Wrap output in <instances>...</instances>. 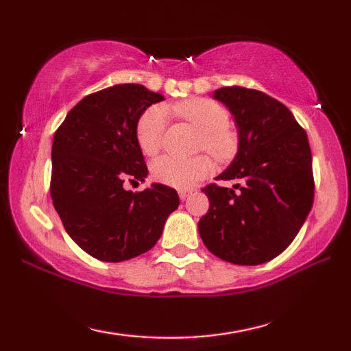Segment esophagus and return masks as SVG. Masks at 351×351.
Wrapping results in <instances>:
<instances>
[{
  "instance_id": "34e87169",
  "label": "esophagus",
  "mask_w": 351,
  "mask_h": 351,
  "mask_svg": "<svg viewBox=\"0 0 351 351\" xmlns=\"http://www.w3.org/2000/svg\"><path fill=\"white\" fill-rule=\"evenodd\" d=\"M178 195H180V198L184 201V199H187L190 195H192V190H180Z\"/></svg>"
}]
</instances>
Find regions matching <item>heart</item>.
Segmentation results:
<instances>
[{
	"mask_svg": "<svg viewBox=\"0 0 351 351\" xmlns=\"http://www.w3.org/2000/svg\"><path fill=\"white\" fill-rule=\"evenodd\" d=\"M171 111L203 133L201 148H206L218 161H226L234 156L237 136L228 127L229 112L223 105L210 99L193 97L175 104ZM167 122L169 111L162 105H153L142 112L136 128V138L142 153L147 156H153L161 150ZM152 170L159 182L173 189L187 190L209 176L213 165L207 156L190 159L162 156L154 161Z\"/></svg>",
	"mask_w": 351,
	"mask_h": 351,
	"instance_id": "b5f03b06",
	"label": "heart"
}]
</instances>
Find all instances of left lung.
<instances>
[{
	"label": "left lung",
	"mask_w": 351,
	"mask_h": 351,
	"mask_svg": "<svg viewBox=\"0 0 351 351\" xmlns=\"http://www.w3.org/2000/svg\"><path fill=\"white\" fill-rule=\"evenodd\" d=\"M212 97L230 111L239 133L235 158L217 180L241 186L203 189L210 206L198 223L199 237L229 263H266L291 245L313 207L306 133L287 106L261 91L224 86Z\"/></svg>",
	"instance_id": "obj_1"
}]
</instances>
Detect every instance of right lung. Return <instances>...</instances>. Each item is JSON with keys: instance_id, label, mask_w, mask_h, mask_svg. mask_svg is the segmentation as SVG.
I'll list each match as a JSON object with an SVG mask.
<instances>
[{"instance_id": "right-lung-1", "label": "right lung", "mask_w": 351, "mask_h": 351, "mask_svg": "<svg viewBox=\"0 0 351 351\" xmlns=\"http://www.w3.org/2000/svg\"><path fill=\"white\" fill-rule=\"evenodd\" d=\"M161 100L136 83L105 88L83 97L54 134L52 204L68 235L94 258L117 263L147 252L180 206L176 190L164 184L136 193L123 187L148 175L136 128Z\"/></svg>"}]
</instances>
